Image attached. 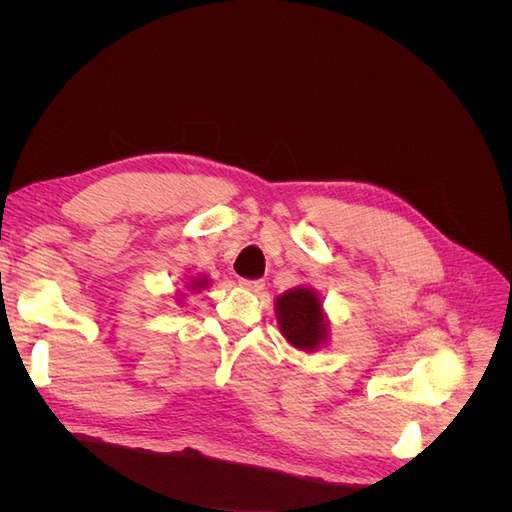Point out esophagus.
<instances>
[{
  "instance_id": "1",
  "label": "esophagus",
  "mask_w": 512,
  "mask_h": 512,
  "mask_svg": "<svg viewBox=\"0 0 512 512\" xmlns=\"http://www.w3.org/2000/svg\"><path fill=\"white\" fill-rule=\"evenodd\" d=\"M239 284L247 290H252V292H258V290L265 288V282H262V280H241Z\"/></svg>"
}]
</instances>
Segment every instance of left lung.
<instances>
[{
  "instance_id": "left-lung-1",
  "label": "left lung",
  "mask_w": 512,
  "mask_h": 512,
  "mask_svg": "<svg viewBox=\"0 0 512 512\" xmlns=\"http://www.w3.org/2000/svg\"><path fill=\"white\" fill-rule=\"evenodd\" d=\"M277 322L294 348L316 350L327 337L320 299L314 290L294 288L277 299Z\"/></svg>"
}]
</instances>
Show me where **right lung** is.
<instances>
[{"label":"right lung","instance_id":"right-lung-1","mask_svg":"<svg viewBox=\"0 0 512 512\" xmlns=\"http://www.w3.org/2000/svg\"><path fill=\"white\" fill-rule=\"evenodd\" d=\"M200 286H207V280H196L194 284H192V288L196 290V288H200Z\"/></svg>","mask_w":512,"mask_h":512}]
</instances>
